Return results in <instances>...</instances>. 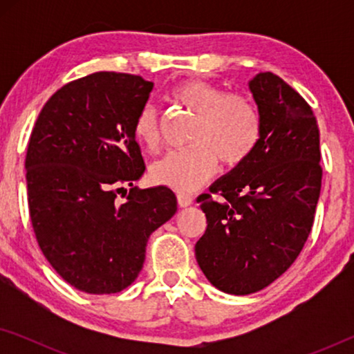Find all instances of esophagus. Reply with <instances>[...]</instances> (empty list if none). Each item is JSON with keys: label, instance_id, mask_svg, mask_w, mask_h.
<instances>
[{"label": "esophagus", "instance_id": "34e87169", "mask_svg": "<svg viewBox=\"0 0 354 354\" xmlns=\"http://www.w3.org/2000/svg\"><path fill=\"white\" fill-rule=\"evenodd\" d=\"M177 203H178V206H180V207H187V206H190L192 203H193V196L192 195H187V193H178V195H177Z\"/></svg>", "mask_w": 354, "mask_h": 354}]
</instances>
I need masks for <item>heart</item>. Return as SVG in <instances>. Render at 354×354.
<instances>
[{"label": "heart", "mask_w": 354, "mask_h": 354, "mask_svg": "<svg viewBox=\"0 0 354 354\" xmlns=\"http://www.w3.org/2000/svg\"><path fill=\"white\" fill-rule=\"evenodd\" d=\"M172 100L196 114V122L190 148L167 153L151 166L149 176L158 185L190 193L214 176L217 159L227 167H236L258 148L263 120L248 96L225 93L211 82L190 79L172 90ZM133 135L149 151H156L161 145L158 113L151 104L138 111Z\"/></svg>", "instance_id": "1"}]
</instances>
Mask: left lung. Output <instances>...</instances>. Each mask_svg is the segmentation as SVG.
Instances as JSON below:
<instances>
[{"label":"left lung","mask_w":354,"mask_h":354,"mask_svg":"<svg viewBox=\"0 0 354 354\" xmlns=\"http://www.w3.org/2000/svg\"><path fill=\"white\" fill-rule=\"evenodd\" d=\"M250 90L263 120L258 148L196 200L207 222L196 261L230 295L259 292L295 263L322 182L319 127L306 100L272 72L256 75Z\"/></svg>","instance_id":"obj_1"}]
</instances>
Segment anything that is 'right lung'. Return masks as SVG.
Masks as SVG:
<instances>
[{"instance_id": "right-lung-1", "label": "right lung", "mask_w": 354, "mask_h": 354, "mask_svg": "<svg viewBox=\"0 0 354 354\" xmlns=\"http://www.w3.org/2000/svg\"><path fill=\"white\" fill-rule=\"evenodd\" d=\"M151 90L140 75L95 72L57 90L32 130L26 169L33 232L53 269L80 292L127 288L149 235L177 211L171 188L133 187L145 172L133 120ZM124 183L133 188L119 203Z\"/></svg>"}]
</instances>
